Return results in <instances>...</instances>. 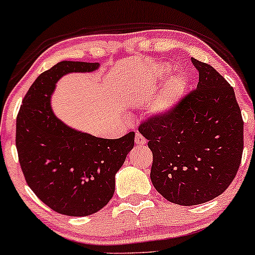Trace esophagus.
<instances>
[{"instance_id":"esophagus-1","label":"esophagus","mask_w":255,"mask_h":255,"mask_svg":"<svg viewBox=\"0 0 255 255\" xmlns=\"http://www.w3.org/2000/svg\"><path fill=\"white\" fill-rule=\"evenodd\" d=\"M135 144L137 145H145L146 144V139L142 137L140 133L135 134Z\"/></svg>"}]
</instances>
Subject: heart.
Returning a JSON list of instances; mask_svg holds the SVG:
<instances>
[{
	"mask_svg": "<svg viewBox=\"0 0 255 255\" xmlns=\"http://www.w3.org/2000/svg\"><path fill=\"white\" fill-rule=\"evenodd\" d=\"M169 71L167 65H162L159 68L160 75H166ZM187 89V79L181 74L169 76L156 94L154 102L152 104V110L154 114L167 115L177 106L182 99Z\"/></svg>",
	"mask_w": 255,
	"mask_h": 255,
	"instance_id": "1",
	"label": "heart"
}]
</instances>
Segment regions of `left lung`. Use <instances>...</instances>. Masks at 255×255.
<instances>
[{"label":"left lung","instance_id":"obj_1","mask_svg":"<svg viewBox=\"0 0 255 255\" xmlns=\"http://www.w3.org/2000/svg\"><path fill=\"white\" fill-rule=\"evenodd\" d=\"M197 88L167 115L139 125L153 153L151 181L167 201L196 205L224 193L242 162L244 122L235 90L205 62L191 58Z\"/></svg>","mask_w":255,"mask_h":255}]
</instances>
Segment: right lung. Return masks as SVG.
<instances>
[{
  "label": "right lung",
  "mask_w": 255,
  "mask_h": 255,
  "mask_svg": "<svg viewBox=\"0 0 255 255\" xmlns=\"http://www.w3.org/2000/svg\"><path fill=\"white\" fill-rule=\"evenodd\" d=\"M99 67V62H58L36 79L17 115L16 147L27 186L61 215L83 217L106 207L115 175L134 145V132L99 138L69 128L52 111L51 96L61 76Z\"/></svg>",
  "instance_id": "1"
}]
</instances>
